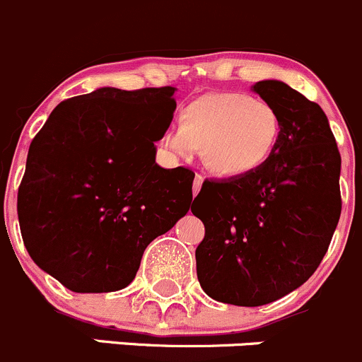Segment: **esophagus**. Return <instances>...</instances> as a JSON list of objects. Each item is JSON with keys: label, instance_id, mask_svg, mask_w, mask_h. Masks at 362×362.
<instances>
[{"label": "esophagus", "instance_id": "1", "mask_svg": "<svg viewBox=\"0 0 362 362\" xmlns=\"http://www.w3.org/2000/svg\"><path fill=\"white\" fill-rule=\"evenodd\" d=\"M202 182H204V177L200 176V174H197L195 180H193V195H197V193L200 192V188H202Z\"/></svg>", "mask_w": 362, "mask_h": 362}]
</instances>
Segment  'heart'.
Segmentation results:
<instances>
[{"mask_svg":"<svg viewBox=\"0 0 362 362\" xmlns=\"http://www.w3.org/2000/svg\"><path fill=\"white\" fill-rule=\"evenodd\" d=\"M281 117L272 104L245 94H212L189 103L180 124L163 130L160 144L176 158L202 148L204 163L221 177H242L267 163L281 137Z\"/></svg>","mask_w":362,"mask_h":362,"instance_id":"obj_1","label":"heart"}]
</instances>
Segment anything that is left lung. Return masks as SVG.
Listing matches in <instances>:
<instances>
[{"mask_svg": "<svg viewBox=\"0 0 362 362\" xmlns=\"http://www.w3.org/2000/svg\"><path fill=\"white\" fill-rule=\"evenodd\" d=\"M251 90L281 117L274 153L247 176L204 182L192 209L206 226L195 251L200 286L238 307L272 303L307 282L341 212V158L322 107L279 80Z\"/></svg>", "mask_w": 362, "mask_h": 362, "instance_id": "1", "label": "left lung"}]
</instances>
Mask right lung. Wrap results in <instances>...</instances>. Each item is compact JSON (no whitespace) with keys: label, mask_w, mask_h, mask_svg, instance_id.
<instances>
[{"label":"right lung","mask_w":362,"mask_h":362,"mask_svg":"<svg viewBox=\"0 0 362 362\" xmlns=\"http://www.w3.org/2000/svg\"><path fill=\"white\" fill-rule=\"evenodd\" d=\"M174 87H103L62 100L29 146L18 223L33 262L74 293L124 289L144 249L189 211L195 174L156 146Z\"/></svg>","instance_id":"1"}]
</instances>
